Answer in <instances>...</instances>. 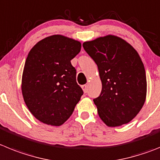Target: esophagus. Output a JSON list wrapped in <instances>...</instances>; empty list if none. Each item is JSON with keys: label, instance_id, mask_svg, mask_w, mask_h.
<instances>
[{"label": "esophagus", "instance_id": "obj_1", "mask_svg": "<svg viewBox=\"0 0 160 160\" xmlns=\"http://www.w3.org/2000/svg\"><path fill=\"white\" fill-rule=\"evenodd\" d=\"M82 88L83 92H84V93H87V91H88V86H87V85H83V86H82Z\"/></svg>", "mask_w": 160, "mask_h": 160}]
</instances>
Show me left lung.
<instances>
[{"mask_svg": "<svg viewBox=\"0 0 160 160\" xmlns=\"http://www.w3.org/2000/svg\"><path fill=\"white\" fill-rule=\"evenodd\" d=\"M98 68L102 93L93 99L102 121L109 127L128 124L141 110L147 95L144 66L131 44L107 35L82 44Z\"/></svg>", "mask_w": 160, "mask_h": 160, "instance_id": "left-lung-1", "label": "left lung"}]
</instances>
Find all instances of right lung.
I'll list each match as a JSON object with an SVG mask.
<instances>
[{
    "instance_id": "1",
    "label": "right lung",
    "mask_w": 160,
    "mask_h": 160,
    "mask_svg": "<svg viewBox=\"0 0 160 160\" xmlns=\"http://www.w3.org/2000/svg\"><path fill=\"white\" fill-rule=\"evenodd\" d=\"M79 41L53 35L39 41L29 51L22 74L21 90L31 113L52 126L71 116L83 91L70 62L81 51Z\"/></svg>"
}]
</instances>
